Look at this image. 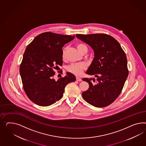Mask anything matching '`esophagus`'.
I'll use <instances>...</instances> for the list:
<instances>
[{
	"label": "esophagus",
	"mask_w": 146,
	"mask_h": 146,
	"mask_svg": "<svg viewBox=\"0 0 146 146\" xmlns=\"http://www.w3.org/2000/svg\"><path fill=\"white\" fill-rule=\"evenodd\" d=\"M76 80L77 81H79V82H80V81H82V79H81V78H80L79 77H76Z\"/></svg>",
	"instance_id": "esophagus-1"
}]
</instances>
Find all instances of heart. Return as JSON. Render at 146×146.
Returning <instances> with one entry per match:
<instances>
[{
    "mask_svg": "<svg viewBox=\"0 0 146 146\" xmlns=\"http://www.w3.org/2000/svg\"><path fill=\"white\" fill-rule=\"evenodd\" d=\"M76 48L80 53H82L85 50H88L87 46L83 43H78L76 45ZM66 49H67L66 48H65L63 50L62 57H63V59H64L65 58ZM86 67H87L86 65L83 63L76 64H71L67 67V70L74 75H76V76H80L82 74L84 70H85L86 69Z\"/></svg>",
    "mask_w": 146,
    "mask_h": 146,
    "instance_id": "b5f03b06",
    "label": "heart"
}]
</instances>
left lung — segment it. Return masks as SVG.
Returning <instances> with one entry per match:
<instances>
[{
	"instance_id": "left-lung-1",
	"label": "left lung",
	"mask_w": 146,
	"mask_h": 146,
	"mask_svg": "<svg viewBox=\"0 0 146 146\" xmlns=\"http://www.w3.org/2000/svg\"><path fill=\"white\" fill-rule=\"evenodd\" d=\"M75 36L94 51V58L86 74L94 75L96 79H82L89 85L82 94L83 99L94 106H107L119 96L128 76L126 55L118 41L110 35L98 33Z\"/></svg>"
}]
</instances>
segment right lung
<instances>
[{
  "label": "right lung",
  "mask_w": 146,
  "mask_h": 146,
  "mask_svg": "<svg viewBox=\"0 0 146 146\" xmlns=\"http://www.w3.org/2000/svg\"><path fill=\"white\" fill-rule=\"evenodd\" d=\"M74 38L44 32L25 49L20 73L24 90L32 102L41 106L51 105L63 97L67 84L76 80L75 75L70 72L57 81L54 79V69L63 64L62 47Z\"/></svg>",
  "instance_id": "obj_1"
}]
</instances>
